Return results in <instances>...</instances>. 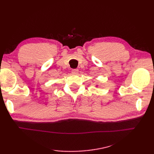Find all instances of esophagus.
<instances>
[{"label":"esophagus","instance_id":"1","mask_svg":"<svg viewBox=\"0 0 154 154\" xmlns=\"http://www.w3.org/2000/svg\"><path fill=\"white\" fill-rule=\"evenodd\" d=\"M78 72H79L78 69H72V72L73 74H78Z\"/></svg>","mask_w":154,"mask_h":154}]
</instances>
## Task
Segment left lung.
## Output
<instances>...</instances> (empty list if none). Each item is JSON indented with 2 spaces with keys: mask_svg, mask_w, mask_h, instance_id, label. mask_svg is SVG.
Segmentation results:
<instances>
[{
  "mask_svg": "<svg viewBox=\"0 0 154 154\" xmlns=\"http://www.w3.org/2000/svg\"><path fill=\"white\" fill-rule=\"evenodd\" d=\"M96 86H97V85H96Z\"/></svg>",
  "mask_w": 154,
  "mask_h": 154,
  "instance_id": "8db88e82",
  "label": "left lung"
}]
</instances>
